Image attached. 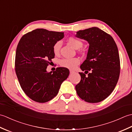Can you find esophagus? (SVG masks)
<instances>
[{"instance_id":"esophagus-1","label":"esophagus","mask_w":132,"mask_h":132,"mask_svg":"<svg viewBox=\"0 0 132 132\" xmlns=\"http://www.w3.org/2000/svg\"><path fill=\"white\" fill-rule=\"evenodd\" d=\"M74 71L73 70H70V74H72V73H74Z\"/></svg>"}]
</instances>
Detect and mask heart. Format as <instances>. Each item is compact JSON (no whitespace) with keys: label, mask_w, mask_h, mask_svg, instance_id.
Listing matches in <instances>:
<instances>
[{"label":"heart","mask_w":132,"mask_h":132,"mask_svg":"<svg viewBox=\"0 0 132 132\" xmlns=\"http://www.w3.org/2000/svg\"><path fill=\"white\" fill-rule=\"evenodd\" d=\"M68 43L70 45H71L73 48L78 49L82 47L83 43L80 40L74 37H69L68 39ZM61 47V43L60 41H57L54 45L53 47V53L55 54H58L60 51ZM80 61L78 58H63L60 61V64L63 68H65L69 69H74L79 64Z\"/></svg>","instance_id":"b5f03b06"}]
</instances>
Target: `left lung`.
Segmentation results:
<instances>
[{
	"label": "left lung",
	"mask_w": 132,
	"mask_h": 132,
	"mask_svg": "<svg viewBox=\"0 0 132 132\" xmlns=\"http://www.w3.org/2000/svg\"><path fill=\"white\" fill-rule=\"evenodd\" d=\"M77 37L86 40L89 48L86 60L80 68V82L77 93L86 102L99 103L106 99L115 87L120 72L118 48L111 35L97 27L77 32Z\"/></svg>",
	"instance_id": "8db88e82"
}]
</instances>
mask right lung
I'll return each instance as SVG.
<instances>
[{
  "mask_svg": "<svg viewBox=\"0 0 132 132\" xmlns=\"http://www.w3.org/2000/svg\"><path fill=\"white\" fill-rule=\"evenodd\" d=\"M63 37V32L36 29L24 35L17 46V77L25 94L36 102L45 103L54 98L69 76V70L65 68L46 71L54 58L53 46Z\"/></svg>",
  "mask_w": 132,
  "mask_h": 132,
  "instance_id": "add662e5",
  "label": "right lung"
}]
</instances>
